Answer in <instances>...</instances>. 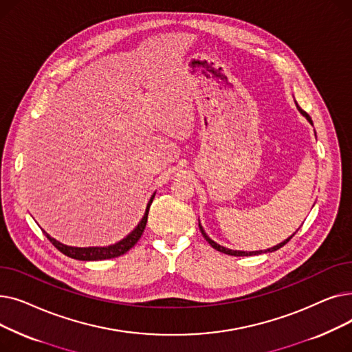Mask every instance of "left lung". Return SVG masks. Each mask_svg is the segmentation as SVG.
Listing matches in <instances>:
<instances>
[{"mask_svg": "<svg viewBox=\"0 0 352 352\" xmlns=\"http://www.w3.org/2000/svg\"><path fill=\"white\" fill-rule=\"evenodd\" d=\"M295 105H297V108H298V111L300 113L307 118V121L312 125V120H311V117L305 113V111H302L301 108H300V105L297 104V101H295ZM198 227H199V231H201V234H202V236H204L207 241H208V244L214 248V250H217V251H219V252H224V254H228V255H234V256H250V255H258V254H264V252H274V251H276V250H280L281 247H284L289 239L294 236V234L297 232L295 231L291 236H288L287 239H284L283 243H280V244H276V245H274V247H271V248H268V250H260V251H236V250H230V248H226V247H223V245H219V244H217L214 239H211L208 235H207V232L204 231V228H202V226H201V223H199V219H198Z\"/></svg>", "mask_w": 352, "mask_h": 352, "instance_id": "obj_1", "label": "left lung"}]
</instances>
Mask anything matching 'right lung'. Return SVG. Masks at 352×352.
I'll list each match as a JSON object with an SVG mask.
<instances>
[{
  "instance_id": "obj_1",
  "label": "right lung",
  "mask_w": 352,
  "mask_h": 352,
  "mask_svg": "<svg viewBox=\"0 0 352 352\" xmlns=\"http://www.w3.org/2000/svg\"><path fill=\"white\" fill-rule=\"evenodd\" d=\"M155 197V192L151 195L150 201H148L144 217L141 218V221L138 223V226L129 232L126 236H124L121 241L108 245V247H71V245H65L57 239L52 238L50 234H47L45 231H43L50 241L52 243V245L55 248H58L64 255L74 258V260H80V261H101V260H109V258H116L120 256L122 254H125L126 251L131 250L137 243L138 239L141 238L145 226H146V219H148V211H150L151 202Z\"/></svg>"
}]
</instances>
